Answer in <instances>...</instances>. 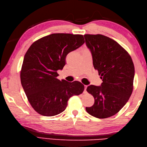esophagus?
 I'll return each mask as SVG.
<instances>
[{"label": "esophagus", "mask_w": 147, "mask_h": 147, "mask_svg": "<svg viewBox=\"0 0 147 147\" xmlns=\"http://www.w3.org/2000/svg\"><path fill=\"white\" fill-rule=\"evenodd\" d=\"M86 88H87V86L85 85V91H84V92H85V93L86 92Z\"/></svg>", "instance_id": "34e87169"}]
</instances>
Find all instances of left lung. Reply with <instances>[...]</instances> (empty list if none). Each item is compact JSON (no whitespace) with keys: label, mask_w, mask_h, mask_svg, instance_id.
<instances>
[{"label":"left lung","mask_w":147,"mask_h":147,"mask_svg":"<svg viewBox=\"0 0 147 147\" xmlns=\"http://www.w3.org/2000/svg\"><path fill=\"white\" fill-rule=\"evenodd\" d=\"M84 36L92 52L93 66L103 82L100 86L87 87L95 103L86 107V111L97 118L111 117L124 107L133 92L135 67L132 59L123 47L109 37L100 34Z\"/></svg>","instance_id":"1"}]
</instances>
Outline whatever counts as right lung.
Segmentation results:
<instances>
[{
  "label": "right lung",
  "mask_w": 147,
  "mask_h": 147,
  "mask_svg": "<svg viewBox=\"0 0 147 147\" xmlns=\"http://www.w3.org/2000/svg\"><path fill=\"white\" fill-rule=\"evenodd\" d=\"M84 43L82 35L53 33L37 40L27 51L20 71L21 82L30 104L40 115L61 113L71 96L84 91L80 82L57 78V71L63 69L66 55Z\"/></svg>",
  "instance_id": "right-lung-1"
}]
</instances>
